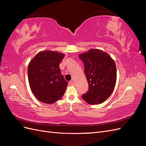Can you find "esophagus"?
Returning a JSON list of instances; mask_svg holds the SVG:
<instances>
[{
	"instance_id": "esophagus-1",
	"label": "esophagus",
	"mask_w": 146,
	"mask_h": 146,
	"mask_svg": "<svg viewBox=\"0 0 146 146\" xmlns=\"http://www.w3.org/2000/svg\"><path fill=\"white\" fill-rule=\"evenodd\" d=\"M69 85L70 86H73L74 85V82L72 81H70L69 82Z\"/></svg>"
}]
</instances>
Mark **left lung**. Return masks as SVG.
Listing matches in <instances>:
<instances>
[{
  "mask_svg": "<svg viewBox=\"0 0 146 146\" xmlns=\"http://www.w3.org/2000/svg\"><path fill=\"white\" fill-rule=\"evenodd\" d=\"M78 56L83 63L89 86L82 99L91 105L103 103L111 94L116 85L115 63L107 53L99 49H91Z\"/></svg>",
  "mask_w": 146,
  "mask_h": 146,
  "instance_id": "left-lung-1",
  "label": "left lung"
}]
</instances>
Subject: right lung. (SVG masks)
<instances>
[{"instance_id": "1", "label": "right lung", "mask_w": 146, "mask_h": 146, "mask_svg": "<svg viewBox=\"0 0 146 146\" xmlns=\"http://www.w3.org/2000/svg\"><path fill=\"white\" fill-rule=\"evenodd\" d=\"M64 54L55 51L39 52L28 66L30 86L42 102L53 104L64 94L68 83L61 74L60 63Z\"/></svg>"}]
</instances>
